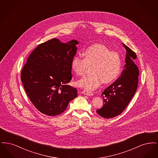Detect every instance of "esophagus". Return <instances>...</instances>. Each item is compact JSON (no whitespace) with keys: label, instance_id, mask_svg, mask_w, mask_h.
Masks as SVG:
<instances>
[{"label":"esophagus","instance_id":"esophagus-1","mask_svg":"<svg viewBox=\"0 0 158 158\" xmlns=\"http://www.w3.org/2000/svg\"><path fill=\"white\" fill-rule=\"evenodd\" d=\"M82 94H84V95H88V96H92V95H94V94H93L92 92H90V91H89V90H83Z\"/></svg>","mask_w":158,"mask_h":158}]
</instances>
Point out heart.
<instances>
[{"label": "heart", "mask_w": 158, "mask_h": 158, "mask_svg": "<svg viewBox=\"0 0 158 158\" xmlns=\"http://www.w3.org/2000/svg\"><path fill=\"white\" fill-rule=\"evenodd\" d=\"M83 59L75 56L71 60V68L76 75L82 76L88 67L90 75L77 82L79 86L87 90H94L102 84L114 81L119 75L121 67L120 55L100 44L86 48L82 53Z\"/></svg>", "instance_id": "heart-1"}]
</instances>
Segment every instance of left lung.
I'll return each instance as SVG.
<instances>
[{
    "mask_svg": "<svg viewBox=\"0 0 158 158\" xmlns=\"http://www.w3.org/2000/svg\"><path fill=\"white\" fill-rule=\"evenodd\" d=\"M126 50V64L118 79L106 88L102 94L103 106L97 110L99 115L111 118L120 114L127 107L137 88L139 70L134 61L137 56L123 43Z\"/></svg>",
    "mask_w": 158,
    "mask_h": 158,
    "instance_id": "1",
    "label": "left lung"
}]
</instances>
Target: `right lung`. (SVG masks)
Segmentation results:
<instances>
[{"label":"right lung","instance_id":"add662e5","mask_svg":"<svg viewBox=\"0 0 158 158\" xmlns=\"http://www.w3.org/2000/svg\"><path fill=\"white\" fill-rule=\"evenodd\" d=\"M78 44L76 40L63 43L53 38L38 45L27 60L21 79L28 97L41 113L57 115L77 97V89L68 83Z\"/></svg>","mask_w":158,"mask_h":158}]
</instances>
